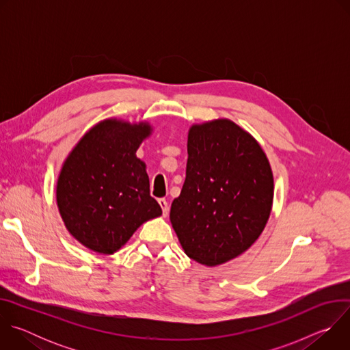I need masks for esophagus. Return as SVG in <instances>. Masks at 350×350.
Instances as JSON below:
<instances>
[{
  "label": "esophagus",
  "instance_id": "esophagus-1",
  "mask_svg": "<svg viewBox=\"0 0 350 350\" xmlns=\"http://www.w3.org/2000/svg\"><path fill=\"white\" fill-rule=\"evenodd\" d=\"M159 205H161V208H162V213H163V216L166 217L167 216V213H169V204H167V201L165 198H161L159 199Z\"/></svg>",
  "mask_w": 350,
  "mask_h": 350
}]
</instances>
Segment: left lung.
Here are the masks:
<instances>
[{
  "label": "left lung",
  "mask_w": 350,
  "mask_h": 350,
  "mask_svg": "<svg viewBox=\"0 0 350 350\" xmlns=\"http://www.w3.org/2000/svg\"><path fill=\"white\" fill-rule=\"evenodd\" d=\"M185 181L170 221L188 258L213 267L251 247L270 217L274 180L259 142L228 119L188 131Z\"/></svg>",
  "instance_id": "8db88e82"
}]
</instances>
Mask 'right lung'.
Instances as JSON below:
<instances>
[{"label":"right lung","instance_id":"obj_1","mask_svg":"<svg viewBox=\"0 0 350 350\" xmlns=\"http://www.w3.org/2000/svg\"><path fill=\"white\" fill-rule=\"evenodd\" d=\"M145 122L107 119L90 129L64 162L57 204L68 231L85 247L112 255L162 209L149 195L145 163L135 152L151 135Z\"/></svg>","mask_w":350,"mask_h":350}]
</instances>
